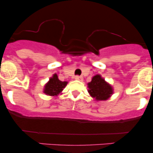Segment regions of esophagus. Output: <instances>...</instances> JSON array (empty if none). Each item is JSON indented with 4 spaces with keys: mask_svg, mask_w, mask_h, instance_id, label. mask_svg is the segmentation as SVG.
Segmentation results:
<instances>
[{
    "mask_svg": "<svg viewBox=\"0 0 153 153\" xmlns=\"http://www.w3.org/2000/svg\"><path fill=\"white\" fill-rule=\"evenodd\" d=\"M75 80H82V78L81 76H75Z\"/></svg>",
    "mask_w": 153,
    "mask_h": 153,
    "instance_id": "1",
    "label": "esophagus"
}]
</instances>
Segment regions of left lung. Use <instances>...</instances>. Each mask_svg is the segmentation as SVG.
Masks as SVG:
<instances>
[{"label": "left lung", "mask_w": 153, "mask_h": 153, "mask_svg": "<svg viewBox=\"0 0 153 153\" xmlns=\"http://www.w3.org/2000/svg\"><path fill=\"white\" fill-rule=\"evenodd\" d=\"M88 93L96 101H106L113 94V88L100 75L93 77L92 80L88 83Z\"/></svg>", "instance_id": "8db88e82"}]
</instances>
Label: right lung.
Listing matches in <instances>:
<instances>
[{
  "label": "right lung",
  "instance_id": "right-lung-1",
  "mask_svg": "<svg viewBox=\"0 0 153 153\" xmlns=\"http://www.w3.org/2000/svg\"><path fill=\"white\" fill-rule=\"evenodd\" d=\"M67 84H68V82L61 81L58 79L57 75L54 74L53 76L50 78L49 82L45 85L43 92L48 96H57L62 92Z\"/></svg>",
  "mask_w": 153,
  "mask_h": 153
}]
</instances>
